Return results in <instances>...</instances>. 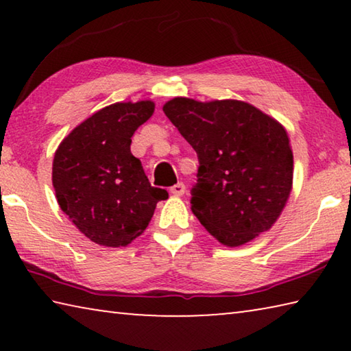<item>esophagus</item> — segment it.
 <instances>
[{"mask_svg":"<svg viewBox=\"0 0 351 351\" xmlns=\"http://www.w3.org/2000/svg\"><path fill=\"white\" fill-rule=\"evenodd\" d=\"M186 192V186H184V182H176L175 186L170 187V193L175 195V197H181Z\"/></svg>","mask_w":351,"mask_h":351,"instance_id":"34e87169","label":"esophagus"}]
</instances>
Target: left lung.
Returning <instances> with one entry per match:
<instances>
[{
  "label": "left lung",
  "instance_id": "left-lung-1",
  "mask_svg": "<svg viewBox=\"0 0 351 351\" xmlns=\"http://www.w3.org/2000/svg\"><path fill=\"white\" fill-rule=\"evenodd\" d=\"M165 116L198 156L192 212L226 246L271 229L293 186V152L285 128L240 100L176 97Z\"/></svg>",
  "mask_w": 351,
  "mask_h": 351
}]
</instances>
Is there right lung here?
Returning <instances> with one entry per match:
<instances>
[{
  "instance_id": "obj_1",
  "label": "right lung",
  "mask_w": 351,
  "mask_h": 351,
  "mask_svg": "<svg viewBox=\"0 0 351 351\" xmlns=\"http://www.w3.org/2000/svg\"><path fill=\"white\" fill-rule=\"evenodd\" d=\"M154 104L105 106L64 138L52 164L62 210L82 234L102 246H127L144 232L167 190L148 182L130 150L132 136L152 117Z\"/></svg>"
}]
</instances>
